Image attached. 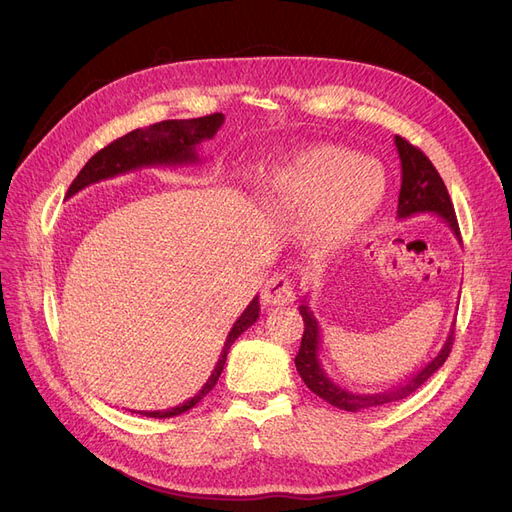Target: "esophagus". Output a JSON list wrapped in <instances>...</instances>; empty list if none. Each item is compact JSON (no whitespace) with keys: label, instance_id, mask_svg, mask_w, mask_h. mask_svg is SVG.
I'll use <instances>...</instances> for the list:
<instances>
[{"label":"esophagus","instance_id":"1","mask_svg":"<svg viewBox=\"0 0 512 512\" xmlns=\"http://www.w3.org/2000/svg\"><path fill=\"white\" fill-rule=\"evenodd\" d=\"M292 297H294V288H292V282L288 280V275L284 273L271 275L265 288H262V301H265V305L269 307L286 305L292 301Z\"/></svg>","mask_w":512,"mask_h":512}]
</instances>
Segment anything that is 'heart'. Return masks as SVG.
I'll return each mask as SVG.
<instances>
[{"instance_id": "obj_1", "label": "heart", "mask_w": 512, "mask_h": 512, "mask_svg": "<svg viewBox=\"0 0 512 512\" xmlns=\"http://www.w3.org/2000/svg\"><path fill=\"white\" fill-rule=\"evenodd\" d=\"M382 192V175L371 162L339 147H314L273 170L265 200L288 218L305 215V245L316 254H331L359 237Z\"/></svg>"}]
</instances>
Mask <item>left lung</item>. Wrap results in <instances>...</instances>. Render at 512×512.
<instances>
[{
	"mask_svg": "<svg viewBox=\"0 0 512 512\" xmlns=\"http://www.w3.org/2000/svg\"><path fill=\"white\" fill-rule=\"evenodd\" d=\"M395 145H397V153L401 160V190H399L397 218L404 220V218H412V215H418V213H433V215H438L442 222L448 224V228L453 230V235L461 243V232H459L451 196H448V190H446L442 177L438 175L436 166L429 162V158L421 149L410 145L406 138L395 136ZM299 312L305 322L301 348H299V354L294 356V365H297L299 376L303 378L309 391L322 397L327 404H331L339 410H346V412H361V410H369V408L386 406V404H393V401L406 399L408 395H412L418 386H423L444 365L448 354H451L453 337H455V322H453V329H451V333H448L446 342H444L442 350L438 352V356H433V359L421 371H418V374H414L406 382L391 386V389H386V391H378V393H352V391L344 389V386L335 384L327 376V371L322 369V363L318 359V350L322 344L320 342V327H318V320H316L314 312L309 309L305 299L299 305Z\"/></svg>",
	"mask_w": 512,
	"mask_h": 512,
	"instance_id": "8db88e82",
	"label": "left lung"
}]
</instances>
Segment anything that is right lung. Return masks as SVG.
Returning a JSON list of instances; mask_svg holds the SVG:
<instances>
[{"label": "right lung", "mask_w": 512, "mask_h": 512, "mask_svg": "<svg viewBox=\"0 0 512 512\" xmlns=\"http://www.w3.org/2000/svg\"><path fill=\"white\" fill-rule=\"evenodd\" d=\"M222 123H224V115L213 113V115L198 117V119H168V121L153 123V126H149L145 130H141V128L132 130L126 136L117 138V141H113L111 145L100 149L96 156L81 168V173L76 175V179L68 188L66 198L74 196L76 192H81L91 183L130 173V170H136L141 166L194 164V162H198L196 147L203 141L213 138L215 132L222 128ZM258 312H260V303H258V297H254L252 303L245 307V312L237 318V322L232 324L220 359H218V363H215V369L211 371V376L205 382L203 389H200L192 399H188L185 404H181L177 408H170V410H156V412L138 410V414L151 416V418L179 416L183 412H188L190 408H194L200 399L207 397V393L213 389L215 384H218V378L224 369L230 346L235 344V339L243 331L250 329L252 324L258 320Z\"/></svg>", "instance_id": "add662e5"}]
</instances>
